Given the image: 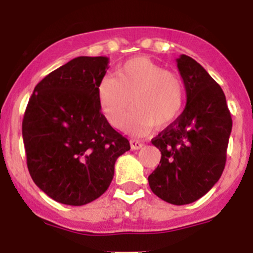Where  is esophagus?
I'll list each match as a JSON object with an SVG mask.
<instances>
[{
    "label": "esophagus",
    "instance_id": "obj_1",
    "mask_svg": "<svg viewBox=\"0 0 253 253\" xmlns=\"http://www.w3.org/2000/svg\"><path fill=\"white\" fill-rule=\"evenodd\" d=\"M129 144H131V148L133 150H138L143 147V143L141 141H138V139H131V141H129Z\"/></svg>",
    "mask_w": 253,
    "mask_h": 253
}]
</instances>
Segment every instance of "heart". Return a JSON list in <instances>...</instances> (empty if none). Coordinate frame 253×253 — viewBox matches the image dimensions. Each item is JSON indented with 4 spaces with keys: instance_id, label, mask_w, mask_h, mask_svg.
<instances>
[{
    "instance_id": "1",
    "label": "heart",
    "mask_w": 253,
    "mask_h": 253,
    "mask_svg": "<svg viewBox=\"0 0 253 253\" xmlns=\"http://www.w3.org/2000/svg\"><path fill=\"white\" fill-rule=\"evenodd\" d=\"M99 106L111 126L125 124L131 105L126 129L144 134L157 125L165 128L176 121L185 105L186 90L182 79L144 56L122 63L115 77H104L96 88ZM132 103H130V100Z\"/></svg>"
}]
</instances>
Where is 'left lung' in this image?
Wrapping results in <instances>:
<instances>
[{"label": "left lung", "mask_w": 253, "mask_h": 253, "mask_svg": "<svg viewBox=\"0 0 253 253\" xmlns=\"http://www.w3.org/2000/svg\"><path fill=\"white\" fill-rule=\"evenodd\" d=\"M176 62L187 100L176 121L152 139L162 159L148 182L163 201L182 206L200 200L220 178L233 120L223 89L205 68L186 55Z\"/></svg>", "instance_id": "obj_1"}]
</instances>
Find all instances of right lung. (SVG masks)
<instances>
[{"instance_id":"1","label":"right lung","mask_w":253,"mask_h":253,"mask_svg":"<svg viewBox=\"0 0 253 253\" xmlns=\"http://www.w3.org/2000/svg\"><path fill=\"white\" fill-rule=\"evenodd\" d=\"M105 56H79L37 84L22 125L27 165L35 185L56 202L83 206L110 186L128 139L101 114L96 88Z\"/></svg>"}]
</instances>
